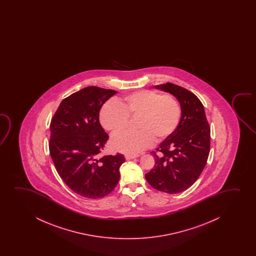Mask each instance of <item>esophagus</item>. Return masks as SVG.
Returning <instances> with one entry per match:
<instances>
[{
	"label": "esophagus",
	"mask_w": 256,
	"mask_h": 256,
	"mask_svg": "<svg viewBox=\"0 0 256 256\" xmlns=\"http://www.w3.org/2000/svg\"><path fill=\"white\" fill-rule=\"evenodd\" d=\"M139 156V154H125V158H126V160H130V159H134V158H136Z\"/></svg>",
	"instance_id": "obj_1"
}]
</instances>
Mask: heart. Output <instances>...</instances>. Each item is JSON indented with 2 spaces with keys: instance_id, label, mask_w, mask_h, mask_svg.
I'll return each instance as SVG.
<instances>
[{
  "instance_id": "obj_1",
  "label": "heart",
  "mask_w": 256,
  "mask_h": 256,
  "mask_svg": "<svg viewBox=\"0 0 256 256\" xmlns=\"http://www.w3.org/2000/svg\"><path fill=\"white\" fill-rule=\"evenodd\" d=\"M182 116L181 106L170 95L142 90L128 95L122 102L110 100L102 106L100 122L112 134L124 130L130 118L138 117L136 131H125L111 140L114 150L126 154L140 153L161 142L175 132Z\"/></svg>"
}]
</instances>
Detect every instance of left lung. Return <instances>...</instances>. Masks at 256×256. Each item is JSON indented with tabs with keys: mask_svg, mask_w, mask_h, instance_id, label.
Listing matches in <instances>:
<instances>
[{
	"mask_svg": "<svg viewBox=\"0 0 256 256\" xmlns=\"http://www.w3.org/2000/svg\"><path fill=\"white\" fill-rule=\"evenodd\" d=\"M178 98L182 116L175 132L150 154L156 165L145 175L154 189L175 194L200 178L210 152V128L202 102L192 92L172 83L156 86Z\"/></svg>",
	"mask_w": 256,
	"mask_h": 256,
	"instance_id": "obj_1",
	"label": "left lung"
}]
</instances>
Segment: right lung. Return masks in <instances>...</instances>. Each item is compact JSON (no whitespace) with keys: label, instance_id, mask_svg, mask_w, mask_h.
Returning <instances> with one entry per match:
<instances>
[{"label":"right lung","instance_id":"1","mask_svg":"<svg viewBox=\"0 0 256 256\" xmlns=\"http://www.w3.org/2000/svg\"><path fill=\"white\" fill-rule=\"evenodd\" d=\"M116 92L88 86L64 98L50 122V154L61 179L78 195L98 200L120 180L122 154L100 156L108 140L100 110Z\"/></svg>","mask_w":256,"mask_h":256}]
</instances>
